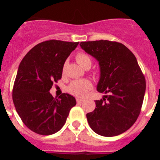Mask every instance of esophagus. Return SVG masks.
<instances>
[{
	"mask_svg": "<svg viewBox=\"0 0 160 160\" xmlns=\"http://www.w3.org/2000/svg\"><path fill=\"white\" fill-rule=\"evenodd\" d=\"M76 101H77L78 103H81V102H82L84 100L82 99V98H76Z\"/></svg>",
	"mask_w": 160,
	"mask_h": 160,
	"instance_id": "obj_1",
	"label": "esophagus"
}]
</instances>
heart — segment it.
<instances>
[{
	"instance_id": "b5f03b06",
	"label": "heart",
	"mask_w": 160,
	"mask_h": 160,
	"mask_svg": "<svg viewBox=\"0 0 160 160\" xmlns=\"http://www.w3.org/2000/svg\"><path fill=\"white\" fill-rule=\"evenodd\" d=\"M76 61L82 67L86 68L87 66H91L92 61L90 56L84 53H78L76 55ZM92 83L88 79H80V80H74L72 82L67 90L68 92L74 95L76 97H84L87 95L89 90L92 89Z\"/></svg>"
}]
</instances>
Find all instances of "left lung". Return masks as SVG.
Listing matches in <instances>:
<instances>
[{
    "label": "left lung",
    "instance_id": "8db88e82",
    "mask_svg": "<svg viewBox=\"0 0 160 160\" xmlns=\"http://www.w3.org/2000/svg\"><path fill=\"white\" fill-rule=\"evenodd\" d=\"M82 49L99 63L97 90L107 95L96 100V108L87 113L91 129L112 137L128 131L138 118L143 102L146 80L136 58L123 44L107 40L82 42Z\"/></svg>",
    "mask_w": 160,
    "mask_h": 160
}]
</instances>
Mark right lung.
Returning <instances> with one entry per match:
<instances>
[{
  "instance_id": "add662e5",
  "label": "right lung",
  "mask_w": 160,
  "mask_h": 160,
  "mask_svg": "<svg viewBox=\"0 0 160 160\" xmlns=\"http://www.w3.org/2000/svg\"><path fill=\"white\" fill-rule=\"evenodd\" d=\"M79 42L49 40L31 49L21 62L12 88V101L26 127L38 135H49L64 126L75 98L49 93L62 78L66 58Z\"/></svg>"
}]
</instances>
